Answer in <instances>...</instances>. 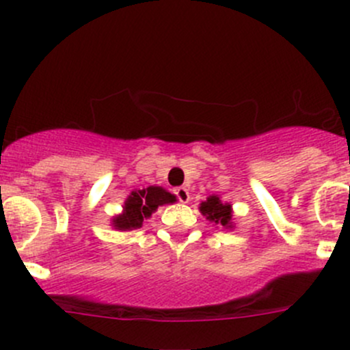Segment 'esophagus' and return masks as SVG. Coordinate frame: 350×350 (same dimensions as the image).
I'll return each instance as SVG.
<instances>
[{
	"instance_id": "esophagus-1",
	"label": "esophagus",
	"mask_w": 350,
	"mask_h": 350,
	"mask_svg": "<svg viewBox=\"0 0 350 350\" xmlns=\"http://www.w3.org/2000/svg\"><path fill=\"white\" fill-rule=\"evenodd\" d=\"M175 196H176V199L180 200V202H189V199H190V193H189V190L185 189V187H176Z\"/></svg>"
}]
</instances>
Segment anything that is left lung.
Instances as JSON below:
<instances>
[{
	"instance_id": "left-lung-1",
	"label": "left lung",
	"mask_w": 350,
	"mask_h": 350,
	"mask_svg": "<svg viewBox=\"0 0 350 350\" xmlns=\"http://www.w3.org/2000/svg\"><path fill=\"white\" fill-rule=\"evenodd\" d=\"M200 213L213 223L221 224V226H230L231 221V206L230 204H223L219 197L211 196L206 202L200 204Z\"/></svg>"
}]
</instances>
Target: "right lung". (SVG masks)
Segmentation results:
<instances>
[{
	"label": "right lung",
	"instance_id": "obj_1",
	"mask_svg": "<svg viewBox=\"0 0 350 350\" xmlns=\"http://www.w3.org/2000/svg\"><path fill=\"white\" fill-rule=\"evenodd\" d=\"M170 202H175V196L161 187L136 190L127 197L124 204V213L113 219V226L122 231L136 230V228H141L144 217H150L151 213L158 209V206Z\"/></svg>",
	"mask_w": 350,
	"mask_h": 350
}]
</instances>
